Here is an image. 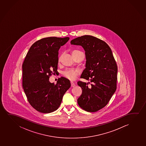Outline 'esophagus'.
I'll use <instances>...</instances> for the list:
<instances>
[{
  "label": "esophagus",
  "mask_w": 146,
  "mask_h": 146,
  "mask_svg": "<svg viewBox=\"0 0 146 146\" xmlns=\"http://www.w3.org/2000/svg\"><path fill=\"white\" fill-rule=\"evenodd\" d=\"M71 87H75V86H76L74 82H71Z\"/></svg>",
  "instance_id": "obj_1"
}]
</instances>
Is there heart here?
Returning a JSON list of instances; mask_svg holds the SVG:
<instances>
[{
    "mask_svg": "<svg viewBox=\"0 0 146 146\" xmlns=\"http://www.w3.org/2000/svg\"><path fill=\"white\" fill-rule=\"evenodd\" d=\"M80 52L79 51L75 50L72 52V55L76 53L77 52ZM60 60V58H59ZM79 74V71L78 70H72V69H68L64 71L63 72V75L65 78L70 80H74L76 79V77Z\"/></svg>",
    "mask_w": 146,
    "mask_h": 146,
    "instance_id": "b5f03b06",
    "label": "heart"
}]
</instances>
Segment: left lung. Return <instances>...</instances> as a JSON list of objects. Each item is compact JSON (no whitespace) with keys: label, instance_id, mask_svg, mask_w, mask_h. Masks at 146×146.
Returning <instances> with one entry per match:
<instances>
[{"label":"left lung","instance_id":"left-lung-1","mask_svg":"<svg viewBox=\"0 0 146 146\" xmlns=\"http://www.w3.org/2000/svg\"><path fill=\"white\" fill-rule=\"evenodd\" d=\"M70 43L84 48L86 68L81 78L92 83L89 87L88 83L78 81L82 89L78 105L87 112H97L107 105L117 88L118 68L112 50L104 41L91 35L75 38Z\"/></svg>","mask_w":146,"mask_h":146}]
</instances>
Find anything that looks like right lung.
Returning a JSON list of instances; mask_svg holds the SVG:
<instances>
[{
    "instance_id": "right-lung-1",
    "label": "right lung",
    "mask_w": 146,
    "mask_h": 146,
    "mask_svg": "<svg viewBox=\"0 0 146 146\" xmlns=\"http://www.w3.org/2000/svg\"><path fill=\"white\" fill-rule=\"evenodd\" d=\"M69 37L42 38L30 47L22 65V87L28 102L38 112L49 113L57 110L65 92L71 87L67 78L49 81L57 71L58 51Z\"/></svg>"
}]
</instances>
